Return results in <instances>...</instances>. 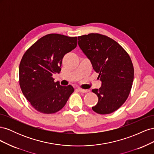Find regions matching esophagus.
<instances>
[{"instance_id": "1", "label": "esophagus", "mask_w": 154, "mask_h": 154, "mask_svg": "<svg viewBox=\"0 0 154 154\" xmlns=\"http://www.w3.org/2000/svg\"><path fill=\"white\" fill-rule=\"evenodd\" d=\"M78 91H80V92H83V93H85V92H89V90H87V89H83V88H78Z\"/></svg>"}]
</instances>
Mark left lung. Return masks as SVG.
Masks as SVG:
<instances>
[{
  "label": "left lung",
  "instance_id": "left-lung-1",
  "mask_svg": "<svg viewBox=\"0 0 154 154\" xmlns=\"http://www.w3.org/2000/svg\"><path fill=\"white\" fill-rule=\"evenodd\" d=\"M78 39L102 82L99 89L92 90L98 97L92 109L99 114L112 113L125 103L131 91L134 74L132 60L117 42L106 35L89 33Z\"/></svg>",
  "mask_w": 154,
  "mask_h": 154
}]
</instances>
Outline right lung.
I'll return each mask as SVG.
<instances>
[{
	"instance_id": "1",
	"label": "right lung",
	"mask_w": 154,
	"mask_h": 154,
	"mask_svg": "<svg viewBox=\"0 0 154 154\" xmlns=\"http://www.w3.org/2000/svg\"><path fill=\"white\" fill-rule=\"evenodd\" d=\"M77 46V37L51 33L37 40L23 55L19 66V85L31 105L40 113L57 112L74 92L71 85L54 82L62 59Z\"/></svg>"
}]
</instances>
